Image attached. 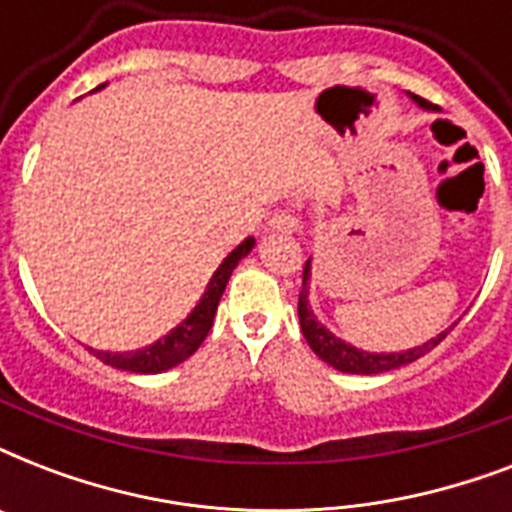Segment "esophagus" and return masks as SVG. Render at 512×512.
Wrapping results in <instances>:
<instances>
[{
  "mask_svg": "<svg viewBox=\"0 0 512 512\" xmlns=\"http://www.w3.org/2000/svg\"><path fill=\"white\" fill-rule=\"evenodd\" d=\"M268 231H281V233H295L297 231V217L292 212H273L268 220Z\"/></svg>",
  "mask_w": 512,
  "mask_h": 512,
  "instance_id": "obj_1",
  "label": "esophagus"
}]
</instances>
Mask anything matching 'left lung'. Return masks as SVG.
Segmentation results:
<instances>
[{
	"label": "left lung",
	"mask_w": 512,
	"mask_h": 512,
	"mask_svg": "<svg viewBox=\"0 0 512 512\" xmlns=\"http://www.w3.org/2000/svg\"><path fill=\"white\" fill-rule=\"evenodd\" d=\"M412 100L417 103L420 108L425 111H433L436 106H430L425 98H417L412 95ZM308 289H311V260L305 263L303 268V289H300V300H297V316H300V329H303V337L305 342L311 345V350L321 361H327L329 366H335L340 372H348V374H382V372H390V369H398V366H406L417 361L420 356L430 353V350L436 348L438 342L444 340L452 327L441 332L438 337L433 340L422 342L417 348H409V350H401V353H369V350H361V348H353L350 342L340 340L337 335H332L324 324H321L311 311V303H308Z\"/></svg>",
	"instance_id": "1"
}]
</instances>
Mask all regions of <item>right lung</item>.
<instances>
[{
    "mask_svg": "<svg viewBox=\"0 0 512 512\" xmlns=\"http://www.w3.org/2000/svg\"><path fill=\"white\" fill-rule=\"evenodd\" d=\"M103 87V84H100ZM98 87V90H100ZM255 247V239L249 236L233 249L231 255L225 257L220 268L215 271V276L209 279L207 292L201 295L199 305L193 308L185 321H180L170 335H164L162 340H156L154 345H146L140 350H127V353H108V350H95L90 348L92 356H98L103 364L114 366V369H122V372H135V374H159L167 372L172 366L183 364L185 358H191L199 345L204 342V337L209 335L212 329V321H215L217 303L225 292V284L231 279L233 268L239 265L241 257H247Z\"/></svg>",
    "mask_w": 512,
    "mask_h": 512,
    "instance_id": "obj_1",
    "label": "right lung"
}]
</instances>
